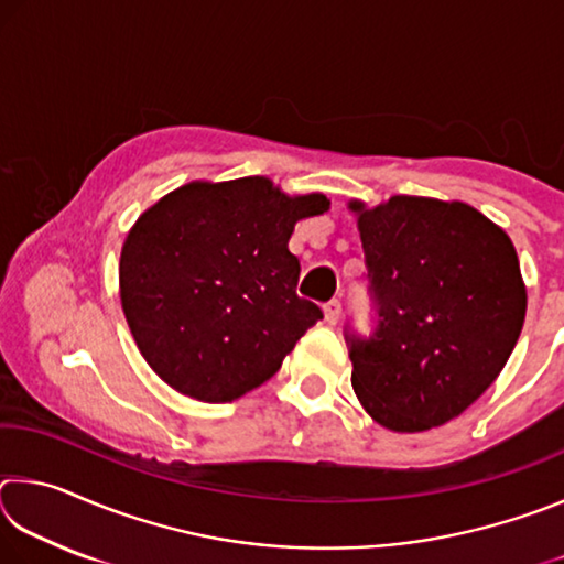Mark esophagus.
Returning <instances> with one entry per match:
<instances>
[{"mask_svg":"<svg viewBox=\"0 0 564 564\" xmlns=\"http://www.w3.org/2000/svg\"><path fill=\"white\" fill-rule=\"evenodd\" d=\"M323 313H326V321L330 323V326H336V323L343 316V303L333 299V301H328L326 305H323Z\"/></svg>","mask_w":564,"mask_h":564,"instance_id":"obj_1","label":"esophagus"}]
</instances>
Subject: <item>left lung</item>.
I'll list each match as a JSON object with an SVG mask.
<instances>
[{
	"label": "left lung",
	"mask_w": 564,
	"mask_h": 564,
	"mask_svg": "<svg viewBox=\"0 0 564 564\" xmlns=\"http://www.w3.org/2000/svg\"><path fill=\"white\" fill-rule=\"evenodd\" d=\"M378 328L348 338L360 405L393 433L447 423L488 390L520 338L528 289L510 236L465 202H350Z\"/></svg>",
	"instance_id": "8db88e82"
}]
</instances>
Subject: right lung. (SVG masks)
<instances>
[{"mask_svg": "<svg viewBox=\"0 0 564 564\" xmlns=\"http://www.w3.org/2000/svg\"><path fill=\"white\" fill-rule=\"evenodd\" d=\"M328 208L265 176L188 181L149 206L123 238L119 295L151 370L202 403H231L275 376L323 318L295 295L289 238Z\"/></svg>", "mask_w": 564, "mask_h": 564, "instance_id": "1", "label": "right lung"}]
</instances>
